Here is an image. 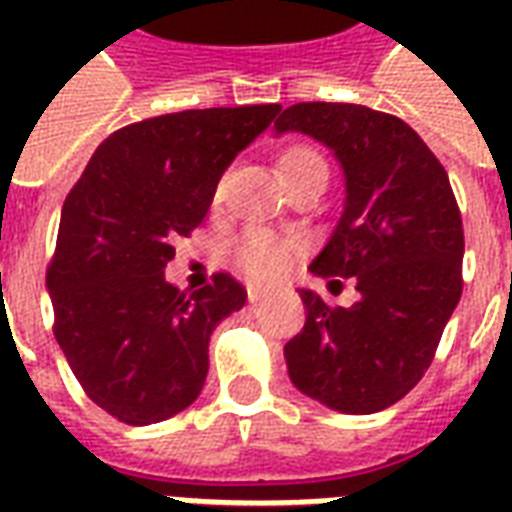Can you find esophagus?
<instances>
[{
  "label": "esophagus",
  "instance_id": "34e87169",
  "mask_svg": "<svg viewBox=\"0 0 512 512\" xmlns=\"http://www.w3.org/2000/svg\"><path fill=\"white\" fill-rule=\"evenodd\" d=\"M246 296H249V301L255 304V301L266 299L268 288H260V285H249V288H246Z\"/></svg>",
  "mask_w": 512,
  "mask_h": 512
}]
</instances>
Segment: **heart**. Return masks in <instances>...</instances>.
<instances>
[{
    "label": "heart",
    "mask_w": 512,
    "mask_h": 512,
    "mask_svg": "<svg viewBox=\"0 0 512 512\" xmlns=\"http://www.w3.org/2000/svg\"><path fill=\"white\" fill-rule=\"evenodd\" d=\"M279 167H282V175L288 178V175L301 172V169L326 167V161L312 147L296 145L285 150ZM219 194H222V186L216 189V197ZM299 249L301 244L296 238H290V235H279L274 230H266V227H249L230 246V257H233L235 266L241 268L244 274H249L252 279H277L293 266Z\"/></svg>",
    "instance_id": "obj_1"
}]
</instances>
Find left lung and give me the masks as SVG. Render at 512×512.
I'll use <instances>...</instances> for the list:
<instances>
[{
  "mask_svg": "<svg viewBox=\"0 0 512 512\" xmlns=\"http://www.w3.org/2000/svg\"><path fill=\"white\" fill-rule=\"evenodd\" d=\"M277 134L332 147L345 208L310 271L359 299L332 307L301 290L307 321L288 345L290 381L343 414H373L408 395L436 356L463 290V224L447 169L400 117L359 104H293Z\"/></svg>",
  "mask_w": 512,
  "mask_h": 512,
  "instance_id": "obj_1",
  "label": "left lung"
}]
</instances>
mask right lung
<instances>
[{
  "mask_svg": "<svg viewBox=\"0 0 512 512\" xmlns=\"http://www.w3.org/2000/svg\"><path fill=\"white\" fill-rule=\"evenodd\" d=\"M279 109H186L131 123L106 136L65 197L46 271L54 337L87 397L126 425L191 406L216 323L244 307V285L224 271L186 293L164 268L172 241L205 219L224 169Z\"/></svg>",
  "mask_w": 512,
  "mask_h": 512,
  "instance_id": "1",
  "label": "right lung"
}]
</instances>
